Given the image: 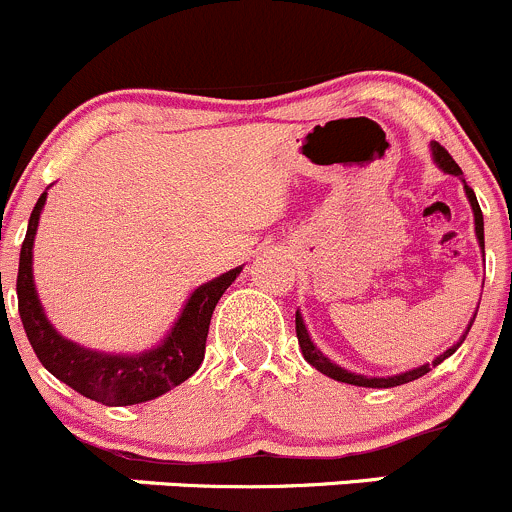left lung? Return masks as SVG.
Masks as SVG:
<instances>
[{"mask_svg": "<svg viewBox=\"0 0 512 512\" xmlns=\"http://www.w3.org/2000/svg\"><path fill=\"white\" fill-rule=\"evenodd\" d=\"M433 158H436V163L441 165V168L446 170V173L463 175V170L458 168L456 160L451 158V153H448L443 146H433ZM466 195H468V200H471L473 215H476V235H478V242H480V250H483V255H485L483 213H480V205H478V200H476V193H473V188H468V185H466ZM473 319H476V317H473ZM473 319H471V324H473ZM471 324H468L466 334L471 332ZM294 329H297V342H299V349H302V356L309 361V364L314 366V369L322 371V374H327L329 379H334V381H344V384H354V386H371V389H391V386H401V384H409V381H414V379H421L423 374H428V371H431L433 366H438L443 359H448V356L456 352V349L461 347L463 342H466V334H463L461 342L453 344V347L448 349V352H443L441 356H436V359H433V364H423V366H418V369L406 371V374L389 376V379H366V376L352 374V371H347V369H342V366L332 364V361H329L327 356L319 352V349L312 344V339H309V334H307V329H304V322H302V317H299V312L294 314Z\"/></svg>", "mask_w": 512, "mask_h": 512, "instance_id": "8db88e82", "label": "left lung"}]
</instances>
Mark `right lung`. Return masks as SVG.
Here are the masks:
<instances>
[{"instance_id":"add662e5","label":"right lung","mask_w":512,"mask_h":512,"mask_svg":"<svg viewBox=\"0 0 512 512\" xmlns=\"http://www.w3.org/2000/svg\"><path fill=\"white\" fill-rule=\"evenodd\" d=\"M44 203L46 193H41L32 210V218H29L17 275L19 317H22L29 344H32L34 354L39 356L44 369L51 371L56 379L64 381L66 386L79 391L86 399L106 406H131L141 404V401H151L173 389V386L183 384L185 379H190L198 371V366L203 364L215 304L223 297L225 289L235 282L242 267H235V270L220 275L218 280L195 289L180 319L158 349L136 356L91 352V349L76 347L74 342L56 334L49 319L44 317L39 297H36L32 277V247Z\"/></svg>"}]
</instances>
